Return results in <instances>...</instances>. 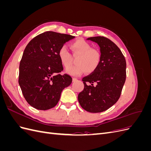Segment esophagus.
<instances>
[{"label": "esophagus", "mask_w": 151, "mask_h": 151, "mask_svg": "<svg viewBox=\"0 0 151 151\" xmlns=\"http://www.w3.org/2000/svg\"><path fill=\"white\" fill-rule=\"evenodd\" d=\"M77 81V79L76 78H74H74H72V81L73 82H76Z\"/></svg>", "instance_id": "obj_1"}]
</instances>
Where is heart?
Instances as JSON below:
<instances>
[{"label":"heart","instance_id":"obj_1","mask_svg":"<svg viewBox=\"0 0 151 151\" xmlns=\"http://www.w3.org/2000/svg\"><path fill=\"white\" fill-rule=\"evenodd\" d=\"M73 55L78 56L76 60L77 65L72 66L67 72L73 76H79L87 71L91 73L97 69L101 62V53L98 49L92 48V46L83 39H79L70 45ZM58 57L65 68L71 65L72 57L65 46L62 47L58 51Z\"/></svg>","mask_w":151,"mask_h":151}]
</instances>
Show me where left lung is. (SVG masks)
Masks as SVG:
<instances>
[{"instance_id": "1", "label": "left lung", "mask_w": 151, "mask_h": 151, "mask_svg": "<svg viewBox=\"0 0 151 151\" xmlns=\"http://www.w3.org/2000/svg\"><path fill=\"white\" fill-rule=\"evenodd\" d=\"M87 40L100 47L101 62L97 69L83 78L84 88L78 101L86 111H106L119 99L126 79V60L121 50L110 40L95 36Z\"/></svg>"}]
</instances>
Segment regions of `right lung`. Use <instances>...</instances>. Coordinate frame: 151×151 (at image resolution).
I'll return each mask as SVG.
<instances>
[{
    "instance_id": "obj_1",
    "label": "right lung",
    "mask_w": 151,
    "mask_h": 151,
    "mask_svg": "<svg viewBox=\"0 0 151 151\" xmlns=\"http://www.w3.org/2000/svg\"><path fill=\"white\" fill-rule=\"evenodd\" d=\"M74 37L46 31L27 45L20 62L18 82L32 107L47 110L55 106L62 90L70 85V76L59 74L63 68L58 53L63 44Z\"/></svg>"
}]
</instances>
